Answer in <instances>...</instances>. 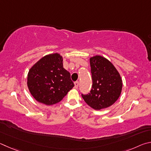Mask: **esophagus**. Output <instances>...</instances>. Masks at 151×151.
Here are the masks:
<instances>
[{
    "label": "esophagus",
    "instance_id": "obj_1",
    "mask_svg": "<svg viewBox=\"0 0 151 151\" xmlns=\"http://www.w3.org/2000/svg\"><path fill=\"white\" fill-rule=\"evenodd\" d=\"M74 85H75V88L77 89L79 86V81H76V82L74 83Z\"/></svg>",
    "mask_w": 151,
    "mask_h": 151
}]
</instances>
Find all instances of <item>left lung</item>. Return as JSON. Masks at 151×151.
<instances>
[{
	"mask_svg": "<svg viewBox=\"0 0 151 151\" xmlns=\"http://www.w3.org/2000/svg\"><path fill=\"white\" fill-rule=\"evenodd\" d=\"M93 85L90 93L81 95L95 110L109 107L117 101L122 91V80L113 63L101 55L89 59Z\"/></svg>",
	"mask_w": 151,
	"mask_h": 151,
	"instance_id": "8db88e82",
	"label": "left lung"
}]
</instances>
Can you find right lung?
<instances>
[{
    "mask_svg": "<svg viewBox=\"0 0 151 151\" xmlns=\"http://www.w3.org/2000/svg\"><path fill=\"white\" fill-rule=\"evenodd\" d=\"M70 77L63 68L62 56L54 53L42 58L30 69L27 86L37 101L52 105L62 101L73 88Z\"/></svg>",
    "mask_w": 151,
    "mask_h": 151,
    "instance_id": "1",
    "label": "right lung"
}]
</instances>
